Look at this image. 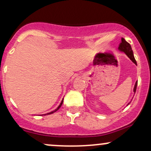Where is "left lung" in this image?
Instances as JSON below:
<instances>
[{
	"instance_id": "left-lung-1",
	"label": "left lung",
	"mask_w": 151,
	"mask_h": 151,
	"mask_svg": "<svg viewBox=\"0 0 151 151\" xmlns=\"http://www.w3.org/2000/svg\"><path fill=\"white\" fill-rule=\"evenodd\" d=\"M118 48H119L120 50L124 52V53H126L127 55H128V57L129 58L130 60L134 63L135 65H137L136 60H135L134 55H133V50H132L131 46H130V43H128V42H127L123 38H121V41L119 44V47H118ZM137 84H138V81H136V83H135V84L134 90H133L134 93H135V91H136ZM128 104H129V103H128Z\"/></svg>"
}]
</instances>
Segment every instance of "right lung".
<instances>
[{"mask_svg": "<svg viewBox=\"0 0 151 151\" xmlns=\"http://www.w3.org/2000/svg\"><path fill=\"white\" fill-rule=\"evenodd\" d=\"M63 100H62V101H61V103H60V105H59V106H58V108H56V109H55V111H51V112H50V113H47V115H50V114H52V113H53L56 112V111H58V109H59V108H60V106H62V104H63Z\"/></svg>", "mask_w": 151, "mask_h": 151, "instance_id": "right-lung-1", "label": "right lung"}]
</instances>
